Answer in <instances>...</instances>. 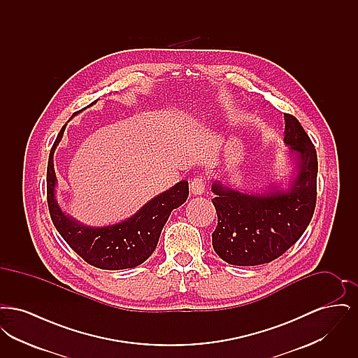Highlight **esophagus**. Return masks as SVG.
<instances>
[{"label": "esophagus", "instance_id": "obj_1", "mask_svg": "<svg viewBox=\"0 0 358 358\" xmlns=\"http://www.w3.org/2000/svg\"><path fill=\"white\" fill-rule=\"evenodd\" d=\"M205 189V178L203 176H196L190 181V190L193 194H201Z\"/></svg>", "mask_w": 358, "mask_h": 358}]
</instances>
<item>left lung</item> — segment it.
I'll list each match as a JSON object with an SVG mask.
<instances>
[{"instance_id":"1","label":"left lung","mask_w":358,"mask_h":358,"mask_svg":"<svg viewBox=\"0 0 358 358\" xmlns=\"http://www.w3.org/2000/svg\"><path fill=\"white\" fill-rule=\"evenodd\" d=\"M285 142L298 162V176L287 192L245 194L213 182L212 203L217 227L212 234L216 254L229 264L257 266L275 260L306 231L317 203L318 159L305 129L285 114Z\"/></svg>"}]
</instances>
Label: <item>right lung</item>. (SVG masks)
Instances as JSON below:
<instances>
[{
  "mask_svg": "<svg viewBox=\"0 0 358 358\" xmlns=\"http://www.w3.org/2000/svg\"><path fill=\"white\" fill-rule=\"evenodd\" d=\"M64 129L66 124L52 146L47 168V201L55 228L69 247L94 267L102 270H124L142 264L153 254L171 210L187 201V181H181L154 197L124 222L96 228L82 225L64 215L55 199L56 174L53 169V153Z\"/></svg>",
  "mask_w": 358,
  "mask_h": 358,
  "instance_id": "right-lung-1",
  "label": "right lung"
}]
</instances>
